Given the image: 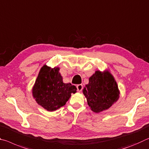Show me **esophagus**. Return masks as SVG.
I'll return each mask as SVG.
<instances>
[{
  "instance_id": "34e87169",
  "label": "esophagus",
  "mask_w": 149,
  "mask_h": 149,
  "mask_svg": "<svg viewBox=\"0 0 149 149\" xmlns=\"http://www.w3.org/2000/svg\"><path fill=\"white\" fill-rule=\"evenodd\" d=\"M77 88L78 91H79V92H81L82 88H83V86H82V84H78L77 86Z\"/></svg>"
}]
</instances>
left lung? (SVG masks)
I'll return each mask as SVG.
<instances>
[{"instance_id": "left-lung-1", "label": "left lung", "mask_w": 149, "mask_h": 149, "mask_svg": "<svg viewBox=\"0 0 149 149\" xmlns=\"http://www.w3.org/2000/svg\"><path fill=\"white\" fill-rule=\"evenodd\" d=\"M82 92L90 108L95 113L108 109L118 100L120 94L116 80L108 70H96Z\"/></svg>"}]
</instances>
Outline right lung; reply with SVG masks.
Returning <instances> with one entry per match:
<instances>
[{
	"label": "right lung",
	"mask_w": 149,
	"mask_h": 149,
	"mask_svg": "<svg viewBox=\"0 0 149 149\" xmlns=\"http://www.w3.org/2000/svg\"><path fill=\"white\" fill-rule=\"evenodd\" d=\"M59 69V67L43 65L31 90L38 104L49 111H55L65 106L71 94L77 92L76 86L63 82Z\"/></svg>",
	"instance_id": "right-lung-1"
}]
</instances>
